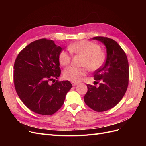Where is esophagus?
Instances as JSON below:
<instances>
[{
  "label": "esophagus",
  "instance_id": "obj_1",
  "mask_svg": "<svg viewBox=\"0 0 146 146\" xmlns=\"http://www.w3.org/2000/svg\"><path fill=\"white\" fill-rule=\"evenodd\" d=\"M71 83H72V86H76V85H77L78 84L77 82H72Z\"/></svg>",
  "mask_w": 146,
  "mask_h": 146
}]
</instances>
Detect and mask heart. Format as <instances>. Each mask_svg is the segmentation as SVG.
I'll use <instances>...</instances> for the list:
<instances>
[{
  "label": "heart",
  "instance_id": "obj_1",
  "mask_svg": "<svg viewBox=\"0 0 146 146\" xmlns=\"http://www.w3.org/2000/svg\"><path fill=\"white\" fill-rule=\"evenodd\" d=\"M68 48L71 52L85 56L82 65L86 68H78L70 66L66 68L63 72V77L66 80L74 82H79L86 76L87 68L91 71H96L104 64L105 56L101 52V47L98 44L88 41H81L70 44ZM58 60L61 66H68L71 61V56L69 52L63 50L60 52Z\"/></svg>",
  "mask_w": 146,
  "mask_h": 146
}]
</instances>
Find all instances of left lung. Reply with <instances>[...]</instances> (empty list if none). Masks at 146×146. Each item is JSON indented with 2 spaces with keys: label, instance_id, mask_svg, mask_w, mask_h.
<instances>
[{
  "label": "left lung",
  "instance_id": "obj_1",
  "mask_svg": "<svg viewBox=\"0 0 146 146\" xmlns=\"http://www.w3.org/2000/svg\"><path fill=\"white\" fill-rule=\"evenodd\" d=\"M92 39L105 46L107 59L94 74L95 82H100L99 86L87 84L84 101L94 111L102 112L115 107L125 95L129 80V62L125 52L113 39L102 36Z\"/></svg>",
  "mask_w": 146,
  "mask_h": 146
}]
</instances>
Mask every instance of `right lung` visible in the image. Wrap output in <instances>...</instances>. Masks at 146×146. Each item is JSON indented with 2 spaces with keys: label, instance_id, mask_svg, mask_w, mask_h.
Returning a JSON list of instances; mask_svg holds the SVG:
<instances>
[{
  "label": "right lung",
  "instance_id": "1",
  "mask_svg": "<svg viewBox=\"0 0 146 146\" xmlns=\"http://www.w3.org/2000/svg\"><path fill=\"white\" fill-rule=\"evenodd\" d=\"M62 48L51 39L31 42L17 55L14 64L15 87L17 95L31 111L52 115L62 107L72 85L69 81H50L61 74L58 55Z\"/></svg>",
  "mask_w": 146,
  "mask_h": 146
}]
</instances>
